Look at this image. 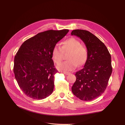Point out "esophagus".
Returning a JSON list of instances; mask_svg holds the SVG:
<instances>
[{
    "label": "esophagus",
    "instance_id": "34e87169",
    "mask_svg": "<svg viewBox=\"0 0 125 125\" xmlns=\"http://www.w3.org/2000/svg\"><path fill=\"white\" fill-rule=\"evenodd\" d=\"M62 73H63V74H65V75H68L70 74V73H68V72H65V71H62Z\"/></svg>",
    "mask_w": 125,
    "mask_h": 125
}]
</instances>
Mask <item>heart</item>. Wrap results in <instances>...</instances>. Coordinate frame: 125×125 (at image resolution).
Wrapping results in <instances>:
<instances>
[{
  "label": "heart",
  "instance_id": "obj_1",
  "mask_svg": "<svg viewBox=\"0 0 125 125\" xmlns=\"http://www.w3.org/2000/svg\"><path fill=\"white\" fill-rule=\"evenodd\" d=\"M69 52L67 56L68 60L65 61L57 66L60 70L70 71L75 69L77 65L82 66L86 63L88 58V50L82 45L78 39L71 37L62 42V47L56 44L52 48V56L54 61L59 64L63 58V52Z\"/></svg>",
  "mask_w": 125,
  "mask_h": 125
}]
</instances>
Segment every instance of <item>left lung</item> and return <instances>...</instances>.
<instances>
[{"label":"left lung","mask_w":125,"mask_h":125,"mask_svg":"<svg viewBox=\"0 0 125 125\" xmlns=\"http://www.w3.org/2000/svg\"><path fill=\"white\" fill-rule=\"evenodd\" d=\"M71 34L80 37L88 52L83 68L75 74L76 81L71 90L82 100H92L101 96L106 88L113 70L111 56L105 44L90 32L76 29Z\"/></svg>","instance_id":"obj_1"}]
</instances>
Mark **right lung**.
Segmentation results:
<instances>
[{"label":"right lung","mask_w":125,"mask_h":125,"mask_svg":"<svg viewBox=\"0 0 125 125\" xmlns=\"http://www.w3.org/2000/svg\"><path fill=\"white\" fill-rule=\"evenodd\" d=\"M68 31L50 30L39 33L19 48L14 59V73L26 96L41 100L52 93L54 75L58 71L52 59V50Z\"/></svg>","instance_id":"1"}]
</instances>
